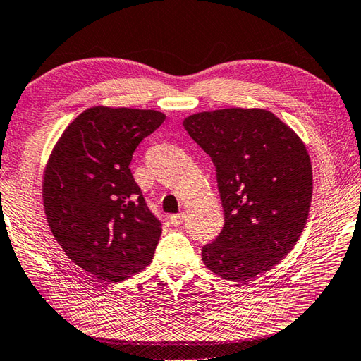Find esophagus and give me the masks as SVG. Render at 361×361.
<instances>
[{
    "instance_id": "34e87169",
    "label": "esophagus",
    "mask_w": 361,
    "mask_h": 361,
    "mask_svg": "<svg viewBox=\"0 0 361 361\" xmlns=\"http://www.w3.org/2000/svg\"><path fill=\"white\" fill-rule=\"evenodd\" d=\"M183 221H184V214H183V212H181V214H173V215H171V223H172L173 226H180Z\"/></svg>"
}]
</instances>
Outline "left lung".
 <instances>
[{
  "label": "left lung",
  "mask_w": 361,
  "mask_h": 361,
  "mask_svg": "<svg viewBox=\"0 0 361 361\" xmlns=\"http://www.w3.org/2000/svg\"><path fill=\"white\" fill-rule=\"evenodd\" d=\"M216 171L224 226L201 257L223 279L246 283L289 254L307 221L312 166L288 124L264 109H220L183 121Z\"/></svg>",
  "instance_id": "left-lung-1"
}]
</instances>
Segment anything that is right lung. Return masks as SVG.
<instances>
[{
    "label": "right lung",
    "instance_id": "1",
    "mask_svg": "<svg viewBox=\"0 0 361 361\" xmlns=\"http://www.w3.org/2000/svg\"><path fill=\"white\" fill-rule=\"evenodd\" d=\"M164 120L145 109L90 107L50 154L43 180L49 228L66 255L99 280L120 283L152 262L161 223L129 164Z\"/></svg>",
    "mask_w": 361,
    "mask_h": 361
}]
</instances>
